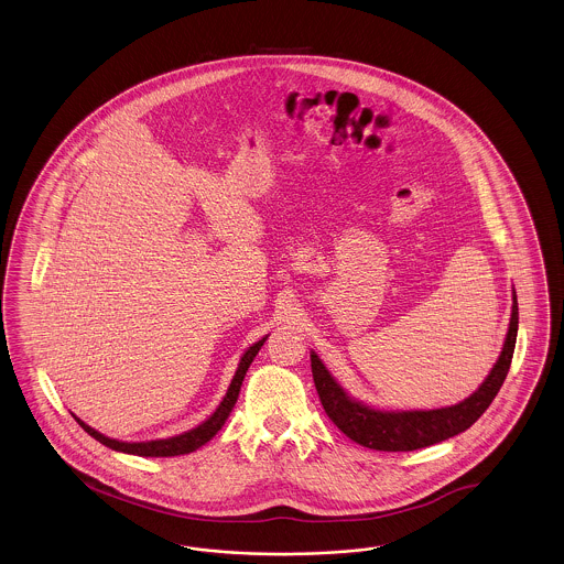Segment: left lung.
<instances>
[{
	"label": "left lung",
	"instance_id": "8db88e82",
	"mask_svg": "<svg viewBox=\"0 0 564 564\" xmlns=\"http://www.w3.org/2000/svg\"><path fill=\"white\" fill-rule=\"evenodd\" d=\"M519 334V302L514 293L510 329L506 344L487 380L466 401L443 409L430 411H378L371 406L352 401L339 383L332 378L325 365L311 355L313 380L321 405L329 420L338 426L348 438L362 447L378 451H415L430 447L434 443L447 441L451 436L470 429L474 422L489 409L494 399L510 371V362L517 346Z\"/></svg>",
	"mask_w": 564,
	"mask_h": 564
}]
</instances>
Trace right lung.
<instances>
[{
	"instance_id": "1",
	"label": "right lung",
	"mask_w": 564,
	"mask_h": 564,
	"mask_svg": "<svg viewBox=\"0 0 564 564\" xmlns=\"http://www.w3.org/2000/svg\"><path fill=\"white\" fill-rule=\"evenodd\" d=\"M267 338L256 341L253 346H249L246 350V355L241 357V362L237 367V373L232 378V382L228 386V392H226L223 403L218 405V409L203 422L202 426L197 429L188 430L184 434L178 436H172V438H163V441H147V443H121V441H115L109 438L100 432L90 429L88 424H84L79 417H75L79 422V426L86 430L90 436H94L98 443H102L105 447L109 449L121 451V453H130V455H140V457H174V455H184V453H193V451L199 449L202 445H205L207 441H212L216 436V432L225 426L232 406L237 403V397H239V390H241V383L243 378L248 373L249 365L253 361V357L258 355V350L264 346Z\"/></svg>"
}]
</instances>
